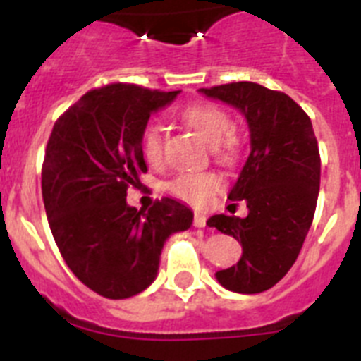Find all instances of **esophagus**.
Wrapping results in <instances>:
<instances>
[{
	"instance_id": "obj_1",
	"label": "esophagus",
	"mask_w": 361,
	"mask_h": 361,
	"mask_svg": "<svg viewBox=\"0 0 361 361\" xmlns=\"http://www.w3.org/2000/svg\"><path fill=\"white\" fill-rule=\"evenodd\" d=\"M193 226H195V228H204V226H206V215H204V213H195Z\"/></svg>"
}]
</instances>
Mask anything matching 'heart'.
Listing matches in <instances>:
<instances>
[{"mask_svg":"<svg viewBox=\"0 0 361 361\" xmlns=\"http://www.w3.org/2000/svg\"><path fill=\"white\" fill-rule=\"evenodd\" d=\"M184 123L195 130L213 148L220 159L229 161L237 152V139L233 135V121L222 108L209 103L191 104L183 114ZM164 137L161 124H148L142 132V152L152 162L161 161ZM220 178L209 171H186L170 183V191L191 206H206L219 190Z\"/></svg>","mask_w":361,"mask_h":361,"instance_id":"obj_1","label":"heart"}]
</instances>
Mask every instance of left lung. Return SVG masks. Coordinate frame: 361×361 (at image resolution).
I'll return each instance as SVG.
<instances>
[{
	"label": "left lung",
	"instance_id": "left-lung-1",
	"mask_svg": "<svg viewBox=\"0 0 361 361\" xmlns=\"http://www.w3.org/2000/svg\"><path fill=\"white\" fill-rule=\"evenodd\" d=\"M199 92L240 111L250 128V155L228 195L244 200L247 215L208 219L209 228L240 242L242 257L215 279L233 293L267 291L295 264L317 209L320 153L311 119L289 95L258 82Z\"/></svg>",
	"mask_w": 361,
	"mask_h": 361
}]
</instances>
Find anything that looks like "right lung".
Masks as SVG:
<instances>
[{"label": "right lung", "instance_id": "add662e5", "mask_svg": "<svg viewBox=\"0 0 361 361\" xmlns=\"http://www.w3.org/2000/svg\"><path fill=\"white\" fill-rule=\"evenodd\" d=\"M180 90L108 85L63 114L44 152L41 190L54 240L72 273L111 300L145 291L159 275L166 240L190 229L193 212L162 199L148 213L126 202L146 171L142 132Z\"/></svg>", "mask_w": 361, "mask_h": 361}]
</instances>
